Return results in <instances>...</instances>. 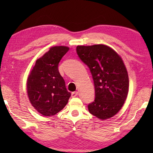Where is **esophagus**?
Here are the masks:
<instances>
[{"label": "esophagus", "instance_id": "obj_1", "mask_svg": "<svg viewBox=\"0 0 153 153\" xmlns=\"http://www.w3.org/2000/svg\"><path fill=\"white\" fill-rule=\"evenodd\" d=\"M77 94H78V92H73L71 93V97L73 98L76 97L77 96Z\"/></svg>", "mask_w": 153, "mask_h": 153}]
</instances>
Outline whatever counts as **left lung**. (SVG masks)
Here are the masks:
<instances>
[{
  "label": "left lung",
  "mask_w": 153,
  "mask_h": 153,
  "mask_svg": "<svg viewBox=\"0 0 153 153\" xmlns=\"http://www.w3.org/2000/svg\"><path fill=\"white\" fill-rule=\"evenodd\" d=\"M77 54L89 67L95 89V99L89 112L100 120L113 117L128 97L129 78L122 59L104 45L77 46Z\"/></svg>",
  "instance_id": "1"
}]
</instances>
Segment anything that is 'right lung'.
Listing matches in <instances>:
<instances>
[{
    "label": "right lung",
    "mask_w": 153,
    "mask_h": 153,
    "mask_svg": "<svg viewBox=\"0 0 153 153\" xmlns=\"http://www.w3.org/2000/svg\"><path fill=\"white\" fill-rule=\"evenodd\" d=\"M69 47H51L42 57L36 60L27 81V92L31 104L44 116H53L68 102L71 93L59 71L58 66Z\"/></svg>",
    "instance_id": "1"
}]
</instances>
